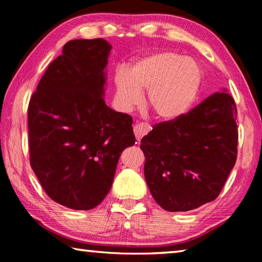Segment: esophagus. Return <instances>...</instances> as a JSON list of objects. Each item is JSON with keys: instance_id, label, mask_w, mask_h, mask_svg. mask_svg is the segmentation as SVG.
<instances>
[{"instance_id": "esophagus-1", "label": "esophagus", "mask_w": 262, "mask_h": 262, "mask_svg": "<svg viewBox=\"0 0 262 262\" xmlns=\"http://www.w3.org/2000/svg\"><path fill=\"white\" fill-rule=\"evenodd\" d=\"M152 128L148 123H139L134 127V134L136 136V140L140 141L144 135H147L148 133L151 130Z\"/></svg>"}]
</instances>
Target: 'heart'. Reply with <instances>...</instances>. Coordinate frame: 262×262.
<instances>
[{
  "label": "heart",
  "instance_id": "heart-1",
  "mask_svg": "<svg viewBox=\"0 0 262 262\" xmlns=\"http://www.w3.org/2000/svg\"><path fill=\"white\" fill-rule=\"evenodd\" d=\"M203 73L193 59L173 51H161L141 57L128 74L118 70L114 76L115 103L119 110L130 112L142 103L141 92L158 118L176 120L198 101Z\"/></svg>",
  "mask_w": 262,
  "mask_h": 262
}]
</instances>
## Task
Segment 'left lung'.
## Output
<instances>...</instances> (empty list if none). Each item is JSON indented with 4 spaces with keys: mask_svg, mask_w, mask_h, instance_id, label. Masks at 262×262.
<instances>
[{
    "mask_svg": "<svg viewBox=\"0 0 262 262\" xmlns=\"http://www.w3.org/2000/svg\"><path fill=\"white\" fill-rule=\"evenodd\" d=\"M237 110L227 89L141 140L144 177L163 209L188 211L219 196L237 158Z\"/></svg>",
    "mask_w": 262,
    "mask_h": 262,
    "instance_id": "left-lung-1",
    "label": "left lung"
}]
</instances>
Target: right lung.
<instances>
[{
	"label": "right lung",
	"instance_id": "1",
	"mask_svg": "<svg viewBox=\"0 0 262 262\" xmlns=\"http://www.w3.org/2000/svg\"><path fill=\"white\" fill-rule=\"evenodd\" d=\"M111 50L104 39L68 41L29 104L31 166L48 196L70 209L104 200L121 152L135 143L130 115L104 100Z\"/></svg>",
	"mask_w": 262,
	"mask_h": 262
}]
</instances>
